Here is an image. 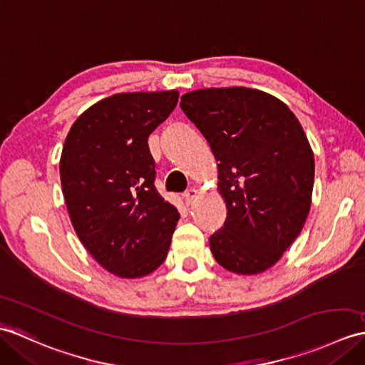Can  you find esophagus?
Returning <instances> with one entry per match:
<instances>
[{"label": "esophagus", "mask_w": 365, "mask_h": 365, "mask_svg": "<svg viewBox=\"0 0 365 365\" xmlns=\"http://www.w3.org/2000/svg\"><path fill=\"white\" fill-rule=\"evenodd\" d=\"M197 194H199V191H197L196 188H190V190H186V191L183 192V199H185V203H186V205H190V203H192V200L197 197Z\"/></svg>", "instance_id": "obj_1"}]
</instances>
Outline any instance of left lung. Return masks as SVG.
I'll return each mask as SVG.
<instances>
[{"mask_svg":"<svg viewBox=\"0 0 365 365\" xmlns=\"http://www.w3.org/2000/svg\"><path fill=\"white\" fill-rule=\"evenodd\" d=\"M180 107L208 141L217 190L227 203L210 249L224 269L241 275L272 267L307 221L314 154L289 107L255 88H203Z\"/></svg>","mask_w":365,"mask_h":365,"instance_id":"obj_1","label":"left lung"}]
</instances>
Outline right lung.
<instances>
[{
	"mask_svg": "<svg viewBox=\"0 0 365 365\" xmlns=\"http://www.w3.org/2000/svg\"><path fill=\"white\" fill-rule=\"evenodd\" d=\"M179 91L118 93L87 108L62 149L61 182L71 224L110 274L140 278L165 261L179 211L160 196L148 137Z\"/></svg>",
	"mask_w": 365,
	"mask_h": 365,
	"instance_id": "1",
	"label": "right lung"
}]
</instances>
